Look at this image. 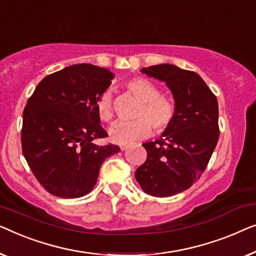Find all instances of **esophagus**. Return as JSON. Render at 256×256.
<instances>
[{"mask_svg":"<svg viewBox=\"0 0 256 256\" xmlns=\"http://www.w3.org/2000/svg\"><path fill=\"white\" fill-rule=\"evenodd\" d=\"M128 148V145H120V150H126Z\"/></svg>","mask_w":256,"mask_h":256,"instance_id":"1","label":"esophagus"}]
</instances>
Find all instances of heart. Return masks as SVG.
<instances>
[{"label":"heart","instance_id":"1","mask_svg":"<svg viewBox=\"0 0 256 256\" xmlns=\"http://www.w3.org/2000/svg\"><path fill=\"white\" fill-rule=\"evenodd\" d=\"M125 88L140 100L133 122H118L110 128L111 140L120 145H130L146 138L152 132L166 131L175 118L176 106L174 100L160 95V89L144 78H133L125 84ZM96 111L100 120L110 122L114 117L111 94L104 92L96 102Z\"/></svg>","mask_w":256,"mask_h":256}]
</instances>
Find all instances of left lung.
Segmentation results:
<instances>
[{"label": "left lung", "mask_w": 256, "mask_h": 256, "mask_svg": "<svg viewBox=\"0 0 256 256\" xmlns=\"http://www.w3.org/2000/svg\"><path fill=\"white\" fill-rule=\"evenodd\" d=\"M142 73L164 82L176 112L159 139L142 144L147 159L134 176L146 194L169 197L189 189L206 168L219 139L217 97L198 74L175 64L145 67Z\"/></svg>", "instance_id": "obj_1"}]
</instances>
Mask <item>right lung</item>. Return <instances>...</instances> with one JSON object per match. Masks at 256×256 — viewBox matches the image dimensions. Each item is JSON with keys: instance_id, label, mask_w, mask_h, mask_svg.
Instances as JSON below:
<instances>
[{"instance_id": "add662e5", "label": "right lung", "mask_w": 256, "mask_h": 256, "mask_svg": "<svg viewBox=\"0 0 256 256\" xmlns=\"http://www.w3.org/2000/svg\"><path fill=\"white\" fill-rule=\"evenodd\" d=\"M114 75L90 64H73L39 82L23 112L22 150L28 167L52 195L78 198L96 184L103 161L120 150L98 146L106 138L96 111Z\"/></svg>"}]
</instances>
